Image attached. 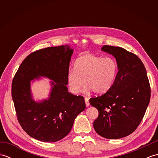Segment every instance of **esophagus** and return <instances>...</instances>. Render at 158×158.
Returning <instances> with one entry per match:
<instances>
[{"label":"esophagus","mask_w":158,"mask_h":158,"mask_svg":"<svg viewBox=\"0 0 158 158\" xmlns=\"http://www.w3.org/2000/svg\"><path fill=\"white\" fill-rule=\"evenodd\" d=\"M85 105H86V106L88 107L89 106V98H85Z\"/></svg>","instance_id":"obj_1"}]
</instances>
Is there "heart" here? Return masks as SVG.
Returning <instances> with one entry per match:
<instances>
[{
  "mask_svg": "<svg viewBox=\"0 0 158 158\" xmlns=\"http://www.w3.org/2000/svg\"><path fill=\"white\" fill-rule=\"evenodd\" d=\"M117 71V63L112 58L83 55L76 60L74 70L67 73V84L70 91L75 94L79 93L85 84L87 91L92 90L94 93L100 94L111 88Z\"/></svg>",
  "mask_w": 158,
  "mask_h": 158,
  "instance_id": "heart-1",
  "label": "heart"
}]
</instances>
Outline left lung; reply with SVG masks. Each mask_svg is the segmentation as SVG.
<instances>
[{
  "label": "left lung",
  "mask_w": 158,
  "mask_h": 158,
  "mask_svg": "<svg viewBox=\"0 0 158 158\" xmlns=\"http://www.w3.org/2000/svg\"><path fill=\"white\" fill-rule=\"evenodd\" d=\"M101 50L115 57L118 72L108 91L89 99L98 110L93 126L104 138L118 139L132 134L142 121L150 101V85L138 56L120 47L105 45Z\"/></svg>",
  "instance_id": "1"
}]
</instances>
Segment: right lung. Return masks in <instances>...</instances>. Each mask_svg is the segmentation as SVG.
Masks as SVG:
<instances>
[{
    "label": "right lung",
    "mask_w": 158,
    "mask_h": 158,
    "mask_svg": "<svg viewBox=\"0 0 158 158\" xmlns=\"http://www.w3.org/2000/svg\"><path fill=\"white\" fill-rule=\"evenodd\" d=\"M74 49L68 45L38 50L24 59L12 81L11 95L23 130L43 142H56L70 132L76 117L85 109L84 98L69 93L66 75ZM46 77L51 90L35 102L31 81Z\"/></svg>",
    "instance_id": "1"
}]
</instances>
